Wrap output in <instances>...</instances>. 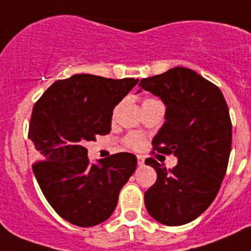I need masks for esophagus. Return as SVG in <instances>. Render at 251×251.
I'll use <instances>...</instances> for the list:
<instances>
[{
    "mask_svg": "<svg viewBox=\"0 0 251 251\" xmlns=\"http://www.w3.org/2000/svg\"><path fill=\"white\" fill-rule=\"evenodd\" d=\"M136 159H138V165L139 166L144 165V157H143V155H138V157H136Z\"/></svg>",
    "mask_w": 251,
    "mask_h": 251,
    "instance_id": "esophagus-1",
    "label": "esophagus"
}]
</instances>
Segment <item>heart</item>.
<instances>
[{"instance_id":"obj_1","label":"heart","mask_w":251,"mask_h":251,"mask_svg":"<svg viewBox=\"0 0 251 251\" xmlns=\"http://www.w3.org/2000/svg\"><path fill=\"white\" fill-rule=\"evenodd\" d=\"M151 100H158L155 98H147L144 102H151ZM124 143L127 148L134 149V151H138L144 145V138L142 135H139V134H129V135L126 136L124 139Z\"/></svg>"}]
</instances>
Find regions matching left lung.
<instances>
[{
  "label": "left lung",
  "instance_id": "1",
  "mask_svg": "<svg viewBox=\"0 0 251 251\" xmlns=\"http://www.w3.org/2000/svg\"><path fill=\"white\" fill-rule=\"evenodd\" d=\"M139 86L166 104L151 154L157 151L178 159L171 170L154 158L145 159L157 172L144 194L145 207L158 222L181 226L209 207L226 175L232 143L228 107L218 86L186 67L142 79Z\"/></svg>",
  "mask_w": 251,
  "mask_h": 251
}]
</instances>
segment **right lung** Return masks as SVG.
Returning a JSON list of instances; mask_svg holds the SVG:
<instances>
[{
    "mask_svg": "<svg viewBox=\"0 0 251 251\" xmlns=\"http://www.w3.org/2000/svg\"><path fill=\"white\" fill-rule=\"evenodd\" d=\"M138 81L76 74L54 81L33 107L28 136L39 158L33 172L50 207L75 226L109 218L135 171L136 157L125 151L90 165L84 144L111 131L113 108Z\"/></svg>",
    "mask_w": 251,
    "mask_h": 251,
    "instance_id": "obj_1",
    "label": "right lung"
}]
</instances>
